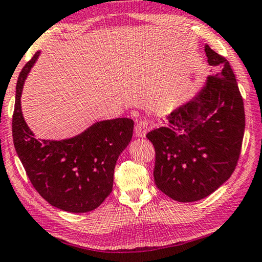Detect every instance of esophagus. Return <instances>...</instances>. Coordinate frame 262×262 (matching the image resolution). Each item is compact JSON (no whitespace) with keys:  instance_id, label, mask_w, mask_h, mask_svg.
Returning <instances> with one entry per match:
<instances>
[{"instance_id":"obj_1","label":"esophagus","mask_w":262,"mask_h":262,"mask_svg":"<svg viewBox=\"0 0 262 262\" xmlns=\"http://www.w3.org/2000/svg\"><path fill=\"white\" fill-rule=\"evenodd\" d=\"M147 130H148V122L146 119L138 121L135 126V136L138 137V138H144V137L146 136Z\"/></svg>"}]
</instances>
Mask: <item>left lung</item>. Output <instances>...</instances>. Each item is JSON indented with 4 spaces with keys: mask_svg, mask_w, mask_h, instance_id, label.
I'll use <instances>...</instances> for the list:
<instances>
[{
    "mask_svg": "<svg viewBox=\"0 0 262 262\" xmlns=\"http://www.w3.org/2000/svg\"><path fill=\"white\" fill-rule=\"evenodd\" d=\"M216 68L191 101L167 116L168 123L146 135L156 149L157 187L179 202H195L228 181L237 166L245 111L228 60L205 45Z\"/></svg>",
    "mask_w": 262,
    "mask_h": 262,
    "instance_id": "obj_1",
    "label": "left lung"
}]
</instances>
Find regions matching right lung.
<instances>
[{"label":"right lung","instance_id":"add662e5","mask_svg":"<svg viewBox=\"0 0 262 262\" xmlns=\"http://www.w3.org/2000/svg\"><path fill=\"white\" fill-rule=\"evenodd\" d=\"M39 53L23 67L16 85L12 139L17 156L34 189L51 205L68 212L92 211L113 190L116 161L130 143L135 123L116 118L93 124L70 139L34 138L24 121L20 96Z\"/></svg>","mask_w":262,"mask_h":262}]
</instances>
